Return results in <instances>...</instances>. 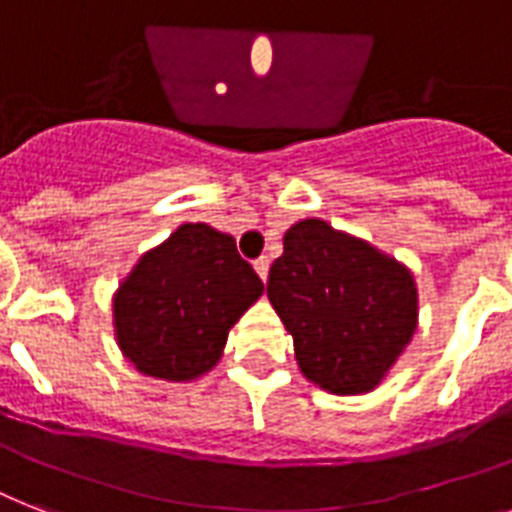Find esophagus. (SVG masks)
I'll return each mask as SVG.
<instances>
[{
	"label": "esophagus",
	"instance_id": "1",
	"mask_svg": "<svg viewBox=\"0 0 512 512\" xmlns=\"http://www.w3.org/2000/svg\"><path fill=\"white\" fill-rule=\"evenodd\" d=\"M255 270H257V276L263 278V281H268V270H270L268 257H260V260H255Z\"/></svg>",
	"mask_w": 512,
	"mask_h": 512
}]
</instances>
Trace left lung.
<instances>
[{
    "label": "left lung",
    "instance_id": "1",
    "mask_svg": "<svg viewBox=\"0 0 512 512\" xmlns=\"http://www.w3.org/2000/svg\"><path fill=\"white\" fill-rule=\"evenodd\" d=\"M268 299L292 334L302 376L339 397L373 392L418 328L413 270L321 218L284 234Z\"/></svg>",
    "mask_w": 512,
    "mask_h": 512
}]
</instances>
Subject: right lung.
I'll list each match as a JSON object with an SVG mask.
<instances>
[{
    "label": "right lung",
    "instance_id": "1",
    "mask_svg": "<svg viewBox=\"0 0 512 512\" xmlns=\"http://www.w3.org/2000/svg\"><path fill=\"white\" fill-rule=\"evenodd\" d=\"M263 292L234 236L181 223L136 260L112 294L115 342L144 376L197 381L218 365L228 331Z\"/></svg>",
    "mask_w": 512,
    "mask_h": 512
}]
</instances>
